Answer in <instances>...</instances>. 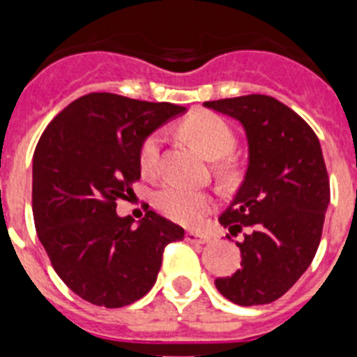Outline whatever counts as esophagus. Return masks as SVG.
I'll list each match as a JSON object with an SVG mask.
<instances>
[{
  "instance_id": "esophagus-1",
  "label": "esophagus",
  "mask_w": 357,
  "mask_h": 357,
  "mask_svg": "<svg viewBox=\"0 0 357 357\" xmlns=\"http://www.w3.org/2000/svg\"><path fill=\"white\" fill-rule=\"evenodd\" d=\"M185 241L198 243V245H206V243L211 241V238H209V236L198 234V232H193V230H189V232H185Z\"/></svg>"
}]
</instances>
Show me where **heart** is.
<instances>
[{"mask_svg": "<svg viewBox=\"0 0 357 357\" xmlns=\"http://www.w3.org/2000/svg\"><path fill=\"white\" fill-rule=\"evenodd\" d=\"M182 132L193 141L204 155L209 159H222L218 162V175L229 178L232 175V162L223 159L234 150L236 135L229 123L213 112H198L182 123ZM162 130L146 135L139 148V164L146 175H153L159 169L160 148H162ZM155 206L164 216L182 225H198L211 211V197L200 189L185 188L181 184H168L155 195Z\"/></svg>", "mask_w": 357, "mask_h": 357, "instance_id": "b5f03b06", "label": "heart"}]
</instances>
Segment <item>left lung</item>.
<instances>
[{"mask_svg":"<svg viewBox=\"0 0 357 357\" xmlns=\"http://www.w3.org/2000/svg\"><path fill=\"white\" fill-rule=\"evenodd\" d=\"M204 107L238 119L248 166L220 223L243 234L241 268L214 280L238 305L270 304L301 279L318 250L331 200L329 176L313 128L266 94L225 98Z\"/></svg>","mask_w":357,"mask_h":357,"instance_id":"left-lung-1","label":"left lung"}]
</instances>
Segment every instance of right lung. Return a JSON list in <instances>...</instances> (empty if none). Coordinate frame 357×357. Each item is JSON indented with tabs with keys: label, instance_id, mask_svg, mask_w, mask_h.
<instances>
[{
	"label": "right lung",
	"instance_id": "obj_1",
	"mask_svg": "<svg viewBox=\"0 0 357 357\" xmlns=\"http://www.w3.org/2000/svg\"><path fill=\"white\" fill-rule=\"evenodd\" d=\"M185 112L112 93L69 103L40 135L33 153L31 209L37 236L56 275L84 301L123 307L155 284L166 245L184 229L153 211L137 227L116 202L141 178L139 148L162 123Z\"/></svg>",
	"mask_w": 357,
	"mask_h": 357
}]
</instances>
